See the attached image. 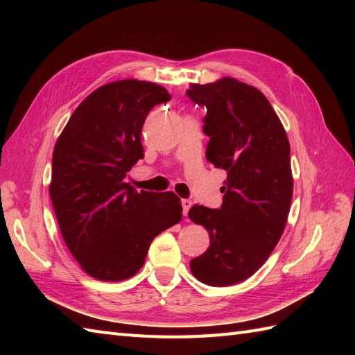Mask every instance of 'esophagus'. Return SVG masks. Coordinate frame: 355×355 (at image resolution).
<instances>
[{
    "mask_svg": "<svg viewBox=\"0 0 355 355\" xmlns=\"http://www.w3.org/2000/svg\"><path fill=\"white\" fill-rule=\"evenodd\" d=\"M182 206H183V214L184 216L189 212V209L192 207V201L191 200H182Z\"/></svg>",
    "mask_w": 355,
    "mask_h": 355,
    "instance_id": "esophagus-1",
    "label": "esophagus"
}]
</instances>
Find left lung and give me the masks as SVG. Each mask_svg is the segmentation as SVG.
I'll list each match as a JSON object with an SVG mask.
<instances>
[{
  "label": "left lung",
  "instance_id": "1",
  "mask_svg": "<svg viewBox=\"0 0 355 355\" xmlns=\"http://www.w3.org/2000/svg\"><path fill=\"white\" fill-rule=\"evenodd\" d=\"M186 94L207 110L206 158L227 171L221 207L195 205L189 210L210 238L207 250L191 261V271L202 284L227 286L256 273L282 236L293 197L290 143L254 87L224 78L191 84Z\"/></svg>",
  "mask_w": 355,
  "mask_h": 355
}]
</instances>
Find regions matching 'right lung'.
I'll return each mask as SVG.
<instances>
[{"label": "right lung", "instance_id": "1", "mask_svg": "<svg viewBox=\"0 0 355 355\" xmlns=\"http://www.w3.org/2000/svg\"><path fill=\"white\" fill-rule=\"evenodd\" d=\"M169 101L153 82H111L74 110L56 141L50 198L59 229L74 259L99 281L134 276L153 239L182 221L175 193L137 192L125 182L143 158L146 116Z\"/></svg>", "mask_w": 355, "mask_h": 355}]
</instances>
